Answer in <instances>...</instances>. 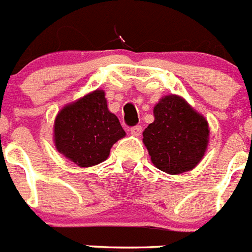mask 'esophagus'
Wrapping results in <instances>:
<instances>
[{
  "label": "esophagus",
  "instance_id": "1",
  "mask_svg": "<svg viewBox=\"0 0 252 252\" xmlns=\"http://www.w3.org/2000/svg\"><path fill=\"white\" fill-rule=\"evenodd\" d=\"M130 131H131V133H132V135H135V136H139L140 133H141V131H142V127L140 126V125H136V126L131 127Z\"/></svg>",
  "mask_w": 252,
  "mask_h": 252
}]
</instances>
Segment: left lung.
Here are the masks:
<instances>
[{"mask_svg":"<svg viewBox=\"0 0 252 252\" xmlns=\"http://www.w3.org/2000/svg\"><path fill=\"white\" fill-rule=\"evenodd\" d=\"M154 120L142 132L154 165L180 174L198 165L208 146V122L179 95L162 97L154 107Z\"/></svg>","mask_w":252,"mask_h":252,"instance_id":"1","label":"left lung"}]
</instances>
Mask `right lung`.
<instances>
[{
  "label": "right lung",
  "mask_w": 252,
  "mask_h": 252,
  "mask_svg": "<svg viewBox=\"0 0 252 252\" xmlns=\"http://www.w3.org/2000/svg\"><path fill=\"white\" fill-rule=\"evenodd\" d=\"M125 135L99 90L63 107L54 122L57 150L82 168L104 161L113 144Z\"/></svg>",
  "instance_id": "1"
}]
</instances>
